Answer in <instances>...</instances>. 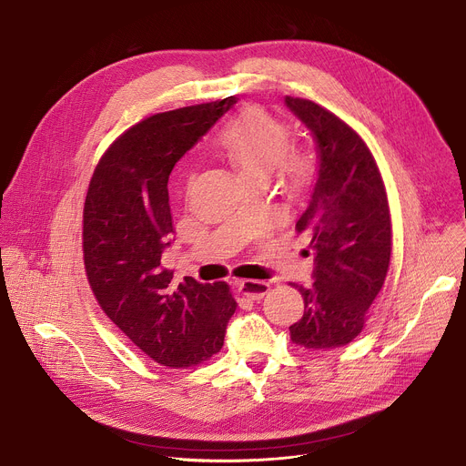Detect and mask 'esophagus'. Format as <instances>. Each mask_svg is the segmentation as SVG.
Returning <instances> with one entry per match:
<instances>
[{
  "label": "esophagus",
  "instance_id": "34e87169",
  "mask_svg": "<svg viewBox=\"0 0 466 466\" xmlns=\"http://www.w3.org/2000/svg\"><path fill=\"white\" fill-rule=\"evenodd\" d=\"M236 288L243 295V298L252 299V301H260L269 291V282L247 279V280H236Z\"/></svg>",
  "mask_w": 466,
  "mask_h": 466
}]
</instances>
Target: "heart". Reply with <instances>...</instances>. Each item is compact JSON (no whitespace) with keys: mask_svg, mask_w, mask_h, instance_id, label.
<instances>
[{"mask_svg":"<svg viewBox=\"0 0 466 466\" xmlns=\"http://www.w3.org/2000/svg\"><path fill=\"white\" fill-rule=\"evenodd\" d=\"M218 147L245 178L258 175L271 177L284 159L289 161V165L299 163L295 156H287L291 150V137L286 126L258 107L234 116L219 132ZM191 180L193 175L189 173L187 184H191Z\"/></svg>","mask_w":466,"mask_h":466,"instance_id":"1","label":"heart"}]
</instances>
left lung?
I'll list each match as a JSON object with an SVG mask.
<instances>
[{
    "instance_id": "8db88e82",
    "label": "left lung",
    "mask_w": 466,
    "mask_h": 466,
    "mask_svg": "<svg viewBox=\"0 0 466 466\" xmlns=\"http://www.w3.org/2000/svg\"><path fill=\"white\" fill-rule=\"evenodd\" d=\"M316 141L318 167L303 214L295 225L316 255L314 284H291L305 301L289 327L293 344L334 350L362 332L368 309L385 284L392 221L383 177L364 139L332 111L286 96Z\"/></svg>"
}]
</instances>
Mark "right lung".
<instances>
[{
    "label": "right lung",
    "mask_w": 466,
    "mask_h": 466,
    "mask_svg": "<svg viewBox=\"0 0 466 466\" xmlns=\"http://www.w3.org/2000/svg\"><path fill=\"white\" fill-rule=\"evenodd\" d=\"M236 96L156 113L98 159L83 204V264L106 316L154 362L184 370L221 351L236 299L227 282L173 284L161 252L175 232L167 182L175 163Z\"/></svg>",
    "instance_id": "right-lung-1"
}]
</instances>
